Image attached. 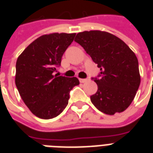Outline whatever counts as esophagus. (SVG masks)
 I'll return each instance as SVG.
<instances>
[{
  "label": "esophagus",
  "instance_id": "esophagus-1",
  "mask_svg": "<svg viewBox=\"0 0 153 153\" xmlns=\"http://www.w3.org/2000/svg\"><path fill=\"white\" fill-rule=\"evenodd\" d=\"M88 81V79H79V82H81V83H85L86 82Z\"/></svg>",
  "mask_w": 153,
  "mask_h": 153
}]
</instances>
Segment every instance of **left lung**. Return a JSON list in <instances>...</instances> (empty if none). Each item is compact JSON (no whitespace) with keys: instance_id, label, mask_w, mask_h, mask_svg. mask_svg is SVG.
<instances>
[{"instance_id":"1","label":"left lung","mask_w":153,"mask_h":153,"mask_svg":"<svg viewBox=\"0 0 153 153\" xmlns=\"http://www.w3.org/2000/svg\"><path fill=\"white\" fill-rule=\"evenodd\" d=\"M74 41L80 44L100 68L98 85L91 102L109 115L121 113L132 103L140 83L137 58L127 44L114 35L102 31L78 33Z\"/></svg>"}]
</instances>
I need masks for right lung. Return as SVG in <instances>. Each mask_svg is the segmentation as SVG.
Listing matches in <instances>:
<instances>
[{
	"mask_svg": "<svg viewBox=\"0 0 153 153\" xmlns=\"http://www.w3.org/2000/svg\"><path fill=\"white\" fill-rule=\"evenodd\" d=\"M74 36L75 33L41 36L16 60V86L27 108L39 118L59 115L68 104L70 91L79 84L76 77L54 75Z\"/></svg>",
	"mask_w": 153,
	"mask_h": 153,
	"instance_id": "add662e5",
	"label": "right lung"
}]
</instances>
